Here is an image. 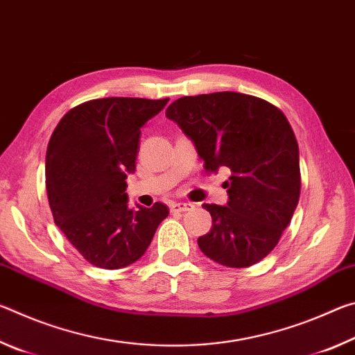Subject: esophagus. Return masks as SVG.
<instances>
[{"label": "esophagus", "mask_w": 355, "mask_h": 355, "mask_svg": "<svg viewBox=\"0 0 355 355\" xmlns=\"http://www.w3.org/2000/svg\"><path fill=\"white\" fill-rule=\"evenodd\" d=\"M194 208L192 203L188 202H173L171 205V211L173 213H184V211H189V209Z\"/></svg>", "instance_id": "obj_1"}]
</instances>
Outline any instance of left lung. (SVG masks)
I'll return each instance as SVG.
<instances>
[{
  "mask_svg": "<svg viewBox=\"0 0 355 355\" xmlns=\"http://www.w3.org/2000/svg\"><path fill=\"white\" fill-rule=\"evenodd\" d=\"M208 172H230L227 205L203 203L211 230L197 239L209 260L248 268L263 260L293 218L300 194L299 147L284 112L239 92L182 97L166 110Z\"/></svg>",
  "mask_w": 355,
  "mask_h": 355,
  "instance_id": "8db88e82",
  "label": "left lung"
}]
</instances>
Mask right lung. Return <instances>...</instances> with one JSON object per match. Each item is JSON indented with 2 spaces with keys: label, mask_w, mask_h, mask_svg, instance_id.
<instances>
[{
  "label": "right lung",
  "mask_w": 355,
  "mask_h": 355,
  "mask_svg": "<svg viewBox=\"0 0 355 355\" xmlns=\"http://www.w3.org/2000/svg\"><path fill=\"white\" fill-rule=\"evenodd\" d=\"M169 98L110 97L70 110L48 142L45 183L55 224L94 266L120 269L146 254L169 209L128 207L141 128Z\"/></svg>",
  "instance_id": "1"
}]
</instances>
